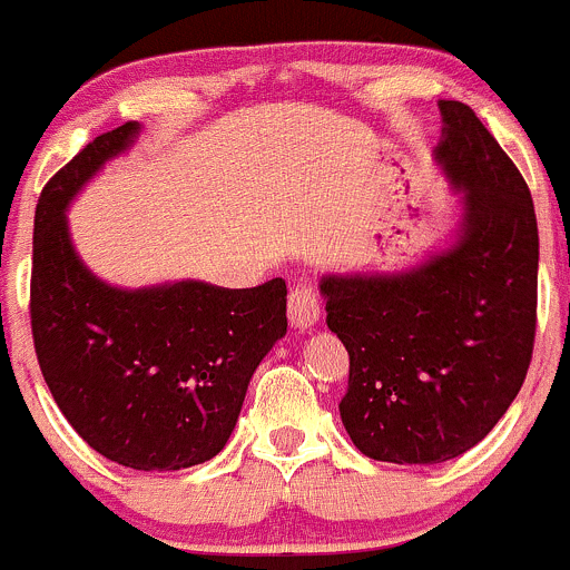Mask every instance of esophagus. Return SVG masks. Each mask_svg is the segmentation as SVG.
I'll list each match as a JSON object with an SVG mask.
<instances>
[{"label": "esophagus", "mask_w": 570, "mask_h": 570, "mask_svg": "<svg viewBox=\"0 0 570 570\" xmlns=\"http://www.w3.org/2000/svg\"><path fill=\"white\" fill-rule=\"evenodd\" d=\"M287 315H291V326L298 328V332H304L321 318V298L313 285H293L291 296H287Z\"/></svg>", "instance_id": "obj_1"}]
</instances>
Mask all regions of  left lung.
Masks as SVG:
<instances>
[{
  "label": "left lung",
  "mask_w": 570,
  "mask_h": 570,
  "mask_svg": "<svg viewBox=\"0 0 570 570\" xmlns=\"http://www.w3.org/2000/svg\"><path fill=\"white\" fill-rule=\"evenodd\" d=\"M439 109L459 242L409 272L321 279L326 326L351 360L340 416L373 461L442 463L474 448L519 395L535 343L530 189L466 104Z\"/></svg>",
  "instance_id": "left-lung-1"
}]
</instances>
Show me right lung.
I'll return each instance as SVG.
<instances>
[{
	"label": "right lung",
	"instance_id": "add662e5",
	"mask_svg": "<svg viewBox=\"0 0 570 570\" xmlns=\"http://www.w3.org/2000/svg\"><path fill=\"white\" fill-rule=\"evenodd\" d=\"M137 134V122L101 134L40 191L29 315L40 373L73 431L122 466L175 472L227 444L252 373L287 332V287L122 291L79 261L68 203Z\"/></svg>",
	"mask_w": 570,
	"mask_h": 570
}]
</instances>
